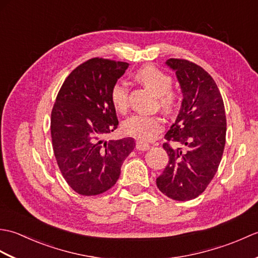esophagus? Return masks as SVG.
<instances>
[{
  "label": "esophagus",
  "instance_id": "obj_1",
  "mask_svg": "<svg viewBox=\"0 0 258 258\" xmlns=\"http://www.w3.org/2000/svg\"><path fill=\"white\" fill-rule=\"evenodd\" d=\"M136 149L141 152H144V151H147L150 149V145L144 143V142H142V141H136Z\"/></svg>",
  "mask_w": 258,
  "mask_h": 258
}]
</instances>
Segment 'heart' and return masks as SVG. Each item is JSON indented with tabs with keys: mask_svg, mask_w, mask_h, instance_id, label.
Returning a JSON list of instances; mask_svg holds the SVG:
<instances>
[{
	"mask_svg": "<svg viewBox=\"0 0 258 258\" xmlns=\"http://www.w3.org/2000/svg\"><path fill=\"white\" fill-rule=\"evenodd\" d=\"M136 79L156 94L164 112L173 113L177 108L179 95L172 89L173 79L153 65H146L136 72ZM109 100L117 112H125L128 107V87L125 82H115L109 91ZM164 127L163 119L158 115L135 113L126 118L122 128L125 134L143 142L154 140Z\"/></svg>",
	"mask_w": 258,
	"mask_h": 258,
	"instance_id": "b5f03b06",
	"label": "heart"
}]
</instances>
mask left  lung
Segmentation results:
<instances>
[{
    "label": "left lung",
    "instance_id": "left-lung-1",
    "mask_svg": "<svg viewBox=\"0 0 258 258\" xmlns=\"http://www.w3.org/2000/svg\"><path fill=\"white\" fill-rule=\"evenodd\" d=\"M176 72L183 102L176 122L163 144L169 161L156 185L175 201L201 195L220 165L226 138V116L221 92L206 71L184 58H169Z\"/></svg>",
    "mask_w": 258,
    "mask_h": 258
}]
</instances>
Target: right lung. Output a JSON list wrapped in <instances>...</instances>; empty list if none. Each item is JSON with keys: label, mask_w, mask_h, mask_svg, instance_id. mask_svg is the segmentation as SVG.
<instances>
[{"label": "right lung", "mask_w": 258, "mask_h": 258, "mask_svg": "<svg viewBox=\"0 0 258 258\" xmlns=\"http://www.w3.org/2000/svg\"><path fill=\"white\" fill-rule=\"evenodd\" d=\"M127 68L126 62L90 58L70 73L58 91L51 114L53 151L64 179L80 195L112 188L135 147L131 138L103 139L117 128L109 91Z\"/></svg>", "instance_id": "obj_1"}]
</instances>
